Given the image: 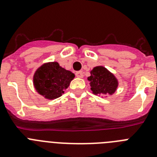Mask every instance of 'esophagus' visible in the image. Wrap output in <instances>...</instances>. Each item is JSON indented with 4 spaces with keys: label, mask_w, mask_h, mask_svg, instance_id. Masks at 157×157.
Here are the masks:
<instances>
[{
    "label": "esophagus",
    "mask_w": 157,
    "mask_h": 157,
    "mask_svg": "<svg viewBox=\"0 0 157 157\" xmlns=\"http://www.w3.org/2000/svg\"><path fill=\"white\" fill-rule=\"evenodd\" d=\"M76 77L78 78H82L83 77V71H77L75 73Z\"/></svg>",
    "instance_id": "1"
}]
</instances>
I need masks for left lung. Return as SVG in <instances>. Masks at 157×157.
<instances>
[{
  "mask_svg": "<svg viewBox=\"0 0 157 157\" xmlns=\"http://www.w3.org/2000/svg\"><path fill=\"white\" fill-rule=\"evenodd\" d=\"M88 77L91 90L94 94H114L118 86V81L113 75L102 66L96 67L91 71Z\"/></svg>",
  "mask_w": 157,
  "mask_h": 157,
  "instance_id": "obj_1",
  "label": "left lung"
}]
</instances>
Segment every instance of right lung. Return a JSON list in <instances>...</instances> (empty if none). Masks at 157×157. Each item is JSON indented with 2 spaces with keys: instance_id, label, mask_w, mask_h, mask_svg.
Masks as SVG:
<instances>
[{
  "instance_id": "obj_1",
  "label": "right lung",
  "mask_w": 157,
  "mask_h": 157,
  "mask_svg": "<svg viewBox=\"0 0 157 157\" xmlns=\"http://www.w3.org/2000/svg\"><path fill=\"white\" fill-rule=\"evenodd\" d=\"M75 78V75L59 66L57 62L43 64L36 71L34 85L37 93L47 99H55L62 95Z\"/></svg>"
}]
</instances>
